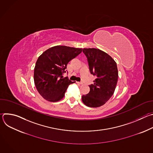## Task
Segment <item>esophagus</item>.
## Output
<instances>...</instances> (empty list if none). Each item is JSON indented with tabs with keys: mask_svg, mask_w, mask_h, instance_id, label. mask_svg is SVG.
<instances>
[{
	"mask_svg": "<svg viewBox=\"0 0 153 153\" xmlns=\"http://www.w3.org/2000/svg\"><path fill=\"white\" fill-rule=\"evenodd\" d=\"M77 83L79 85H82L83 84V82H77Z\"/></svg>",
	"mask_w": 153,
	"mask_h": 153,
	"instance_id": "obj_1",
	"label": "esophagus"
}]
</instances>
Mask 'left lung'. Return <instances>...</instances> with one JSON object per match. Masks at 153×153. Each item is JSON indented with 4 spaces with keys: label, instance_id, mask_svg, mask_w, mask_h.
Instances as JSON below:
<instances>
[{
    "label": "left lung",
    "instance_id": "1",
    "mask_svg": "<svg viewBox=\"0 0 153 153\" xmlns=\"http://www.w3.org/2000/svg\"><path fill=\"white\" fill-rule=\"evenodd\" d=\"M91 74L96 76L94 83L89 85L88 94L83 95V103L97 108L104 105L113 95L118 80L117 64L108 54L96 48H83Z\"/></svg>",
    "mask_w": 153,
    "mask_h": 153
}]
</instances>
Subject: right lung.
Segmentation results:
<instances>
[{"instance_id":"add662e5","label":"right lung","mask_w":153,"mask_h":153,"mask_svg":"<svg viewBox=\"0 0 153 153\" xmlns=\"http://www.w3.org/2000/svg\"><path fill=\"white\" fill-rule=\"evenodd\" d=\"M82 51L67 46H55L43 52L34 68V80L39 94L48 101L57 102L65 95L68 86L74 83L63 77L67 64Z\"/></svg>"}]
</instances>
